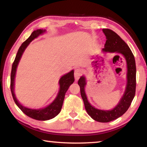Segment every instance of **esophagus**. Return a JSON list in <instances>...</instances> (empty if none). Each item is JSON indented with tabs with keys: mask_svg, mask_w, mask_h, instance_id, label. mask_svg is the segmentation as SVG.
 <instances>
[{
	"mask_svg": "<svg viewBox=\"0 0 147 147\" xmlns=\"http://www.w3.org/2000/svg\"><path fill=\"white\" fill-rule=\"evenodd\" d=\"M83 73L82 70L80 69H76L74 71V78H75V80H78L80 78V77L82 76V74Z\"/></svg>",
	"mask_w": 147,
	"mask_h": 147,
	"instance_id": "34e87169",
	"label": "esophagus"
}]
</instances>
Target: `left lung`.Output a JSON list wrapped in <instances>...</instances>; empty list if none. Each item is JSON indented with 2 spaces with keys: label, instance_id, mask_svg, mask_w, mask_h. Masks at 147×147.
<instances>
[{
  "label": "left lung",
  "instance_id": "obj_1",
  "mask_svg": "<svg viewBox=\"0 0 147 147\" xmlns=\"http://www.w3.org/2000/svg\"><path fill=\"white\" fill-rule=\"evenodd\" d=\"M106 36V41L102 49L104 53H115L123 55L127 65V84L125 91L120 101L115 108L111 110H102L92 106L87 98L85 86L86 78L82 76L78 84L80 88V93L83 99L86 110L94 121L100 123H108L120 117L128 110L135 96L136 88V67L134 54L128 45L122 39L118 34L110 29H102Z\"/></svg>",
  "mask_w": 147,
  "mask_h": 147
}]
</instances>
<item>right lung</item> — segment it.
Segmentation results:
<instances>
[{"mask_svg": "<svg viewBox=\"0 0 147 147\" xmlns=\"http://www.w3.org/2000/svg\"><path fill=\"white\" fill-rule=\"evenodd\" d=\"M46 32L45 30H36L32 32L30 36L26 39V40L22 43L21 46L19 47L17 52V55L15 60L12 65L11 72V82H10V88L11 92L12 94V96L16 102V105L19 107L20 109L27 116L30 117L36 120L39 121H47L51 119L58 115L59 113L60 112L62 105L64 100L65 95L67 89H69L72 84L74 82V70H72L69 73L64 74L62 76L59 80V90L57 95L56 98L54 99V100L52 102L50 105L47 106L46 108H41V109H30L26 108L25 106H23L20 104L17 99L16 98V94L14 93V82H15V76H16V70L17 65H18L19 62L21 59V58L24 53V50L28 47L30 43L38 37L39 35L45 33Z\"/></svg>", "mask_w": 147, "mask_h": 147, "instance_id": "right-lung-1", "label": "right lung"}]
</instances>
